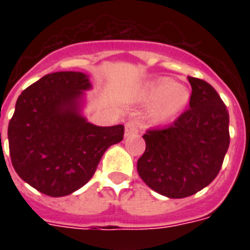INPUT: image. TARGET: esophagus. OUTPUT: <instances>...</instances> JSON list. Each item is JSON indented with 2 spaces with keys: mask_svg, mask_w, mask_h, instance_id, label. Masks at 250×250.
I'll return each instance as SVG.
<instances>
[{
  "mask_svg": "<svg viewBox=\"0 0 250 250\" xmlns=\"http://www.w3.org/2000/svg\"><path fill=\"white\" fill-rule=\"evenodd\" d=\"M139 133V122L137 121H129L125 125V136L128 137L131 135H137Z\"/></svg>",
  "mask_w": 250,
  "mask_h": 250,
  "instance_id": "34e87169",
  "label": "esophagus"
}]
</instances>
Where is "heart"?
<instances>
[{
	"label": "heart",
	"instance_id": "1",
	"mask_svg": "<svg viewBox=\"0 0 250 250\" xmlns=\"http://www.w3.org/2000/svg\"><path fill=\"white\" fill-rule=\"evenodd\" d=\"M189 93L184 86H174L171 82L157 84L146 93V100L150 102H158V105L150 111V119L153 122H164L182 110L188 102Z\"/></svg>",
	"mask_w": 250,
	"mask_h": 250
}]
</instances>
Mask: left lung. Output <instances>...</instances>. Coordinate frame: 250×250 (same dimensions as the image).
<instances>
[{
  "mask_svg": "<svg viewBox=\"0 0 250 250\" xmlns=\"http://www.w3.org/2000/svg\"><path fill=\"white\" fill-rule=\"evenodd\" d=\"M189 107L165 128L146 131L137 172L149 188L170 198L197 193L217 178L229 145V110L205 80L188 76Z\"/></svg>",
  "mask_w": 250,
  "mask_h": 250,
  "instance_id": "1",
  "label": "left lung"
}]
</instances>
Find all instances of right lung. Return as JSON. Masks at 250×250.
<instances>
[{
	"mask_svg": "<svg viewBox=\"0 0 250 250\" xmlns=\"http://www.w3.org/2000/svg\"><path fill=\"white\" fill-rule=\"evenodd\" d=\"M83 72L42 76L18 97L7 137L14 170L50 197H62L89 182L106 149L123 140L122 125L100 127L82 115ZM1 139V132H0Z\"/></svg>",
	"mask_w": 250,
	"mask_h": 250,
	"instance_id": "right-lung-1",
	"label": "right lung"
}]
</instances>
